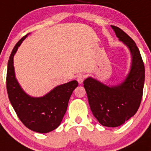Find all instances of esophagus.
I'll return each instance as SVG.
<instances>
[{
  "label": "esophagus",
  "mask_w": 151,
  "mask_h": 151,
  "mask_svg": "<svg viewBox=\"0 0 151 151\" xmlns=\"http://www.w3.org/2000/svg\"><path fill=\"white\" fill-rule=\"evenodd\" d=\"M85 78V75L83 74V73H80V74L78 75V76H77V81H78V82L79 84H82Z\"/></svg>",
  "instance_id": "1"
}]
</instances>
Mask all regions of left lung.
Wrapping results in <instances>:
<instances>
[{
	"label": "left lung",
	"instance_id": "1",
	"mask_svg": "<svg viewBox=\"0 0 151 151\" xmlns=\"http://www.w3.org/2000/svg\"><path fill=\"white\" fill-rule=\"evenodd\" d=\"M119 40L130 50L132 66L128 76L120 85L107 86L93 78L84 81L93 115L104 126L117 127L136 113L143 95L145 70L144 62L135 42L125 32L111 26Z\"/></svg>",
	"mask_w": 151,
	"mask_h": 151
}]
</instances>
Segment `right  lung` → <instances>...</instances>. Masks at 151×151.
<instances>
[{
  "instance_id": "add662e5",
  "label": "right lung",
  "mask_w": 151,
  "mask_h": 151,
  "mask_svg": "<svg viewBox=\"0 0 151 151\" xmlns=\"http://www.w3.org/2000/svg\"><path fill=\"white\" fill-rule=\"evenodd\" d=\"M27 35L22 37L13 47L8 61L6 91L10 104L25 126L38 133H47L57 129L62 122L70 96L78 86L73 80L54 88L46 95L32 97L20 87L15 77L13 56Z\"/></svg>"
}]
</instances>
